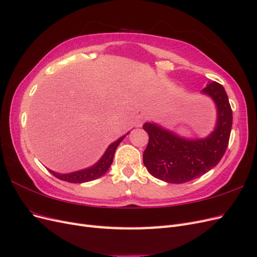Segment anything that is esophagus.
I'll return each instance as SVG.
<instances>
[{
  "instance_id": "esophagus-1",
  "label": "esophagus",
  "mask_w": 257,
  "mask_h": 257,
  "mask_svg": "<svg viewBox=\"0 0 257 257\" xmlns=\"http://www.w3.org/2000/svg\"><path fill=\"white\" fill-rule=\"evenodd\" d=\"M146 119H147V116L145 114L139 115L138 118H137V126H142L143 124H144V122L146 121Z\"/></svg>"
}]
</instances>
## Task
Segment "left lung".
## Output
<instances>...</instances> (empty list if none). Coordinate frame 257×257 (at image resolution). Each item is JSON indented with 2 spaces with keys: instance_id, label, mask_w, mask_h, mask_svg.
I'll use <instances>...</instances> for the list:
<instances>
[{
  "instance_id": "left-lung-1",
  "label": "left lung",
  "mask_w": 257,
  "mask_h": 257,
  "mask_svg": "<svg viewBox=\"0 0 257 257\" xmlns=\"http://www.w3.org/2000/svg\"><path fill=\"white\" fill-rule=\"evenodd\" d=\"M217 108L215 130L205 139L189 141L153 123L143 128L149 143L143 155L144 164L153 177L168 183H184L206 174L221 161L227 149L232 111L223 85L209 82L203 90Z\"/></svg>"
}]
</instances>
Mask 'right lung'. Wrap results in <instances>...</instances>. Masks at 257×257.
I'll use <instances>...</instances> for the list:
<instances>
[{"label": "right lung", "mask_w": 257, "mask_h": 257, "mask_svg": "<svg viewBox=\"0 0 257 257\" xmlns=\"http://www.w3.org/2000/svg\"><path fill=\"white\" fill-rule=\"evenodd\" d=\"M123 138H124V136H122L121 138L118 139V141L112 143L109 147H108L103 157L100 158V160L96 163V164H94L92 167L79 170V172L65 174V175L54 173V172H52V170H49V172L54 177L60 179V180H63V181H66V182L83 183V182L94 180V179H97L100 176H103L107 172L108 168L110 167L111 163L113 161L114 151L116 149V147H118L119 144L122 142Z\"/></svg>", "instance_id": "right-lung-1"}]
</instances>
